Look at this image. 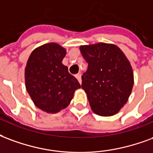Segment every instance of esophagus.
<instances>
[{"mask_svg":"<svg viewBox=\"0 0 153 153\" xmlns=\"http://www.w3.org/2000/svg\"><path fill=\"white\" fill-rule=\"evenodd\" d=\"M75 77H76V79H78V81H79L80 84H81V83H82V79H81V74H80V73L77 74L76 75H75Z\"/></svg>","mask_w":153,"mask_h":153,"instance_id":"34e87169","label":"esophagus"}]
</instances>
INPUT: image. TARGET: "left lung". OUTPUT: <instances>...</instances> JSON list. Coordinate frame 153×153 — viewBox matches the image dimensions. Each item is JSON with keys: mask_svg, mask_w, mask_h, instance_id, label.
Listing matches in <instances>:
<instances>
[{"mask_svg": "<svg viewBox=\"0 0 153 153\" xmlns=\"http://www.w3.org/2000/svg\"><path fill=\"white\" fill-rule=\"evenodd\" d=\"M88 63L82 75V88L91 110L100 116H113L126 103L134 85L131 63L117 46L98 43L80 46Z\"/></svg>", "mask_w": 153, "mask_h": 153, "instance_id": "8db88e82", "label": "left lung"}]
</instances>
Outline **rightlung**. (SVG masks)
<instances>
[{"label": "right lung", "mask_w": 153, "mask_h": 153, "mask_svg": "<svg viewBox=\"0 0 153 153\" xmlns=\"http://www.w3.org/2000/svg\"><path fill=\"white\" fill-rule=\"evenodd\" d=\"M65 48L56 43L41 45L30 53L25 68L27 91L36 107L56 114L70 105L79 82L62 64Z\"/></svg>", "instance_id": "add662e5"}]
</instances>
